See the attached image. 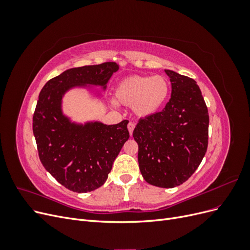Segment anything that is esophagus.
Instances as JSON below:
<instances>
[{
    "mask_svg": "<svg viewBox=\"0 0 250 250\" xmlns=\"http://www.w3.org/2000/svg\"><path fill=\"white\" fill-rule=\"evenodd\" d=\"M127 128H128V131H129V133H130V135H132V132H133V129H134V124L133 123H129L128 124V126H127Z\"/></svg>",
    "mask_w": 250,
    "mask_h": 250,
    "instance_id": "34e87169",
    "label": "esophagus"
}]
</instances>
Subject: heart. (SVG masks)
Instances as JSON below:
<instances>
[{"label":"heart","mask_w":250,"mask_h":250,"mask_svg":"<svg viewBox=\"0 0 250 250\" xmlns=\"http://www.w3.org/2000/svg\"><path fill=\"white\" fill-rule=\"evenodd\" d=\"M170 92L169 82L161 75L126 77L116 87L117 100L132 106L139 117L152 116L160 110Z\"/></svg>","instance_id":"obj_1"}]
</instances>
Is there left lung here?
Returning <instances> with one entry per match:
<instances>
[{
  "label": "left lung",
  "mask_w": 250,
  "mask_h": 250,
  "mask_svg": "<svg viewBox=\"0 0 250 250\" xmlns=\"http://www.w3.org/2000/svg\"><path fill=\"white\" fill-rule=\"evenodd\" d=\"M165 72L172 85L170 100L162 111L139 121L133 138L144 179L155 187L174 188L191 177L206 155L209 118L196 81Z\"/></svg>",
  "instance_id": "obj_1"
}]
</instances>
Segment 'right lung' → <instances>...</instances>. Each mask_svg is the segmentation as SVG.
<instances>
[{
    "label": "right lung",
    "instance_id": "right-lung-1",
    "mask_svg": "<svg viewBox=\"0 0 250 250\" xmlns=\"http://www.w3.org/2000/svg\"><path fill=\"white\" fill-rule=\"evenodd\" d=\"M116 62L73 67L50 79L42 88L33 115V134L40 160L60 185L77 193L104 185L112 164L129 139L127 120L115 125L79 124L62 112V98L73 87L101 86L104 90Z\"/></svg>",
    "mask_w": 250,
    "mask_h": 250
}]
</instances>
